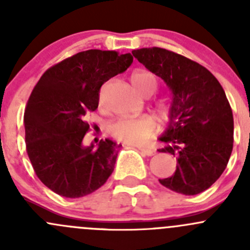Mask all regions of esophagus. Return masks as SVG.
I'll return each mask as SVG.
<instances>
[{"label": "esophagus", "mask_w": 250, "mask_h": 250, "mask_svg": "<svg viewBox=\"0 0 250 250\" xmlns=\"http://www.w3.org/2000/svg\"><path fill=\"white\" fill-rule=\"evenodd\" d=\"M139 150H140L143 153H145L146 156H153V155H155V150H152V148L139 147Z\"/></svg>", "instance_id": "esophagus-1"}]
</instances>
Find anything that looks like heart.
<instances>
[{
	"instance_id": "b5f03b06",
	"label": "heart",
	"mask_w": 250,
	"mask_h": 250,
	"mask_svg": "<svg viewBox=\"0 0 250 250\" xmlns=\"http://www.w3.org/2000/svg\"><path fill=\"white\" fill-rule=\"evenodd\" d=\"M133 85L144 95H150L157 88V78L151 72L138 70L130 77ZM157 132V123L151 116L118 118L110 125V133L113 138L127 144H141L150 139Z\"/></svg>"
}]
</instances>
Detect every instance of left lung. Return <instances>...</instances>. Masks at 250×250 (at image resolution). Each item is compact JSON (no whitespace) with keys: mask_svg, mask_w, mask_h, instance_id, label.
<instances>
[{"mask_svg":"<svg viewBox=\"0 0 250 250\" xmlns=\"http://www.w3.org/2000/svg\"><path fill=\"white\" fill-rule=\"evenodd\" d=\"M132 53L172 92L169 123L158 138L166 145L158 151L173 155L178 165L160 183L178 193L198 195L220 178L232 152L233 116L225 92L210 71L183 55L158 47Z\"/></svg>","mask_w":250,"mask_h":250,"instance_id":"1","label":"left lung"}]
</instances>
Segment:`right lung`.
Wrapping results in <instances>:
<instances>
[{
    "instance_id": "obj_1",
    "label": "right lung",
    "mask_w": 250,
    "mask_h": 250,
    "mask_svg": "<svg viewBox=\"0 0 250 250\" xmlns=\"http://www.w3.org/2000/svg\"><path fill=\"white\" fill-rule=\"evenodd\" d=\"M132 62L130 53L89 49L49 67L35 85L24 113L25 143L35 173L53 192L83 197L112 174L120 145H83L84 118L98 109L100 87Z\"/></svg>"
}]
</instances>
